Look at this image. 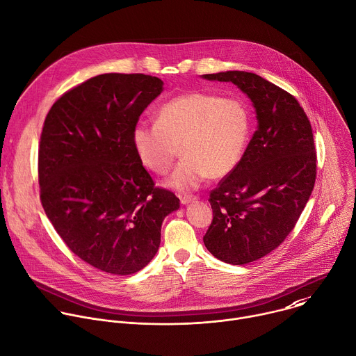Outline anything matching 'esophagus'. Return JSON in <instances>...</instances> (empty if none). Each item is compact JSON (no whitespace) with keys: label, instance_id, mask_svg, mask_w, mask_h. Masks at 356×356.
<instances>
[{"label":"esophagus","instance_id":"esophagus-1","mask_svg":"<svg viewBox=\"0 0 356 356\" xmlns=\"http://www.w3.org/2000/svg\"><path fill=\"white\" fill-rule=\"evenodd\" d=\"M194 200H197V197H194V195H180L181 204H188V202H193Z\"/></svg>","mask_w":356,"mask_h":356}]
</instances>
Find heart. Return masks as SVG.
I'll return each instance as SVG.
<instances>
[{"mask_svg": "<svg viewBox=\"0 0 356 356\" xmlns=\"http://www.w3.org/2000/svg\"><path fill=\"white\" fill-rule=\"evenodd\" d=\"M250 111L239 97L191 91L158 111V122H138L132 145L140 163L166 175L180 154L184 158L169 179L180 191L197 188L207 177L221 179L241 162L250 135Z\"/></svg>", "mask_w": 356, "mask_h": 356, "instance_id": "heart-1", "label": "heart"}]
</instances>
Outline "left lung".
Masks as SVG:
<instances>
[{
  "mask_svg": "<svg viewBox=\"0 0 356 356\" xmlns=\"http://www.w3.org/2000/svg\"><path fill=\"white\" fill-rule=\"evenodd\" d=\"M202 79L234 83L257 111L258 129L241 162L210 193L213 222L202 238L217 259L245 265L276 249L306 207L317 176L313 129L290 92L255 73Z\"/></svg>",
  "mask_w": 356,
  "mask_h": 356,
  "instance_id": "obj_1",
  "label": "left lung"
}]
</instances>
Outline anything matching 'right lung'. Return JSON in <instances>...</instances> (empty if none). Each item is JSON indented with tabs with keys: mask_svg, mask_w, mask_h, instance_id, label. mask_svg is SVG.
<instances>
[{
	"mask_svg": "<svg viewBox=\"0 0 356 356\" xmlns=\"http://www.w3.org/2000/svg\"><path fill=\"white\" fill-rule=\"evenodd\" d=\"M163 81L142 73L95 76L66 91L40 134V202L80 259L111 275L143 269L161 245V227L180 207L155 186L132 145V129Z\"/></svg>",
	"mask_w": 356,
	"mask_h": 356,
	"instance_id": "obj_1",
	"label": "right lung"
}]
</instances>
